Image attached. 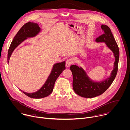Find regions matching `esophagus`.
<instances>
[{
	"mask_svg": "<svg viewBox=\"0 0 130 130\" xmlns=\"http://www.w3.org/2000/svg\"><path fill=\"white\" fill-rule=\"evenodd\" d=\"M73 59H68V60H67L66 61V66L67 67H69L70 65L72 63H73Z\"/></svg>",
	"mask_w": 130,
	"mask_h": 130,
	"instance_id": "34e87169",
	"label": "esophagus"
}]
</instances>
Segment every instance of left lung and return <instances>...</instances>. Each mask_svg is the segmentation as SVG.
Masks as SVG:
<instances>
[{
	"mask_svg": "<svg viewBox=\"0 0 130 130\" xmlns=\"http://www.w3.org/2000/svg\"><path fill=\"white\" fill-rule=\"evenodd\" d=\"M101 28L104 33L96 39L99 42H105L107 46L113 52L115 61L111 76L101 82H94L86 75L84 70L77 66L72 65L70 69L73 75V89L78 95L86 98H92L102 94L110 87L114 80L118 70L119 51L117 43L110 28L102 24Z\"/></svg>",
	"mask_w": 130,
	"mask_h": 130,
	"instance_id": "8db88e82",
	"label": "left lung"
}]
</instances>
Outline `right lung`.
Returning <instances> with one entry per match:
<instances>
[{
    "instance_id": "obj_1",
    "label": "right lung",
    "mask_w": 130,
    "mask_h": 130,
    "mask_svg": "<svg viewBox=\"0 0 130 130\" xmlns=\"http://www.w3.org/2000/svg\"><path fill=\"white\" fill-rule=\"evenodd\" d=\"M40 30V28L38 24L34 22H28L22 26L14 38L10 46L8 55V63H9L11 54L15 48L27 38L35 36ZM65 61L55 64L46 82L42 88L37 92L26 93L20 90L27 96L33 99H41L48 96L53 91L56 79L62 71L65 69Z\"/></svg>"
}]
</instances>
